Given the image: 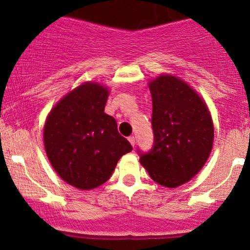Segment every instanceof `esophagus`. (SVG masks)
<instances>
[{"label":"esophagus","mask_w":250,"mask_h":250,"mask_svg":"<svg viewBox=\"0 0 250 250\" xmlns=\"http://www.w3.org/2000/svg\"><path fill=\"white\" fill-rule=\"evenodd\" d=\"M128 141L130 142V145L133 146V147H134V146H135V137L133 136V135H131V136H129V137H128Z\"/></svg>","instance_id":"1"}]
</instances>
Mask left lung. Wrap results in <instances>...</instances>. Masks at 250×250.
Instances as JSON below:
<instances>
[{
  "instance_id": "left-lung-1",
  "label": "left lung",
  "mask_w": 250,
  "mask_h": 250,
  "mask_svg": "<svg viewBox=\"0 0 250 250\" xmlns=\"http://www.w3.org/2000/svg\"><path fill=\"white\" fill-rule=\"evenodd\" d=\"M148 84L155 142L140 162L155 182L176 188L207 162L214 142L213 119L205 100L185 80L161 74Z\"/></svg>"
}]
</instances>
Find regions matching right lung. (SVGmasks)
Masks as SVG:
<instances>
[{"instance_id":"add662e5","label":"right lung","mask_w":250,"mask_h":250,"mask_svg":"<svg viewBox=\"0 0 250 250\" xmlns=\"http://www.w3.org/2000/svg\"><path fill=\"white\" fill-rule=\"evenodd\" d=\"M109 88L84 82L51 108L43 128L48 160L61 179L80 190L103 185L117 161L133 150L104 113Z\"/></svg>"}]
</instances>
